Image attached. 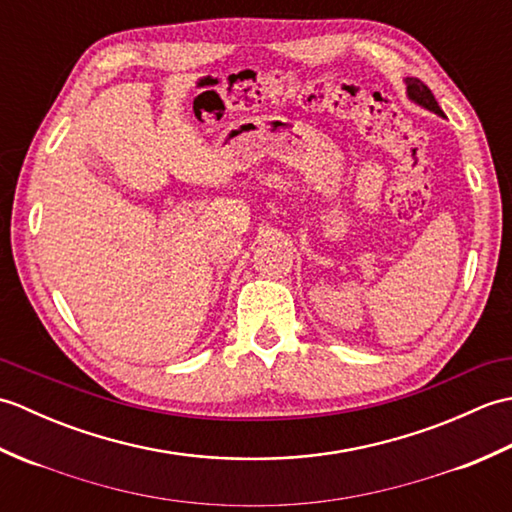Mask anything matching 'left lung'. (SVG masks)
Returning a JSON list of instances; mask_svg holds the SVG:
<instances>
[{
    "label": "left lung",
    "mask_w": 512,
    "mask_h": 512,
    "mask_svg": "<svg viewBox=\"0 0 512 512\" xmlns=\"http://www.w3.org/2000/svg\"><path fill=\"white\" fill-rule=\"evenodd\" d=\"M405 81H407V96H409L413 103L422 105L424 110H429L433 114L444 116V112L440 110V105L436 101V96L431 94V90L427 88V85H424L420 79H405Z\"/></svg>",
    "instance_id": "8db88e82"
}]
</instances>
